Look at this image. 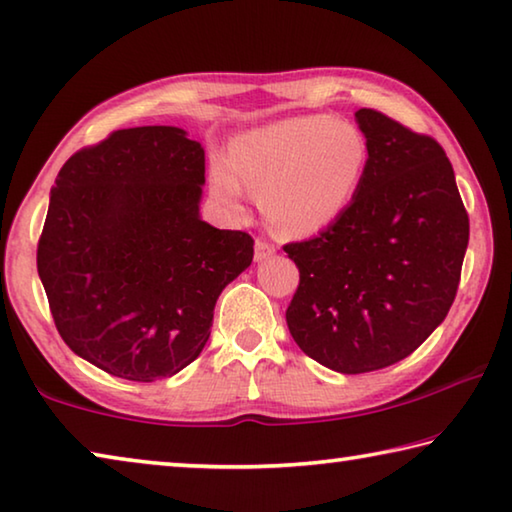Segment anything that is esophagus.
<instances>
[{
    "label": "esophagus",
    "mask_w": 512,
    "mask_h": 512,
    "mask_svg": "<svg viewBox=\"0 0 512 512\" xmlns=\"http://www.w3.org/2000/svg\"><path fill=\"white\" fill-rule=\"evenodd\" d=\"M275 255V246L268 244L264 239L255 241V262H264V259Z\"/></svg>",
    "instance_id": "34e87169"
}]
</instances>
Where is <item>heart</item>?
Wrapping results in <instances>:
<instances>
[{
	"label": "heart",
	"instance_id": "1",
	"mask_svg": "<svg viewBox=\"0 0 512 512\" xmlns=\"http://www.w3.org/2000/svg\"><path fill=\"white\" fill-rule=\"evenodd\" d=\"M368 164L366 137L350 121L325 115L289 117L239 135L230 162L212 164V192L241 210L246 187L259 192L277 232L307 237L348 210Z\"/></svg>",
	"mask_w": 512,
	"mask_h": 512
}]
</instances>
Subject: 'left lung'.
<instances>
[{"instance_id":"1","label":"left lung","mask_w":512,"mask_h":512,"mask_svg":"<svg viewBox=\"0 0 512 512\" xmlns=\"http://www.w3.org/2000/svg\"><path fill=\"white\" fill-rule=\"evenodd\" d=\"M361 187L318 237L284 246L300 271L287 309L298 348L343 375L420 348L456 298L470 219L452 162L433 137L361 108Z\"/></svg>"}]
</instances>
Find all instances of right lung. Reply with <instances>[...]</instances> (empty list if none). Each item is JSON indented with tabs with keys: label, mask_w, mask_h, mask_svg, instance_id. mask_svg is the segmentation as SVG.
I'll use <instances>...</instances> for the list:
<instances>
[{
	"label": "right lung",
	"mask_w": 512,
	"mask_h": 512,
	"mask_svg": "<svg viewBox=\"0 0 512 512\" xmlns=\"http://www.w3.org/2000/svg\"><path fill=\"white\" fill-rule=\"evenodd\" d=\"M203 185V146L176 126L115 131L58 171L38 275L58 334L81 359L155 381L201 354L216 300L255 244L201 219Z\"/></svg>",
	"instance_id": "1"
}]
</instances>
